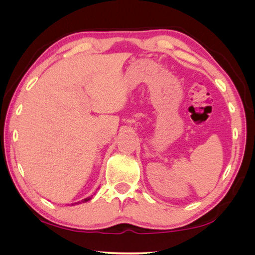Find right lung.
Returning <instances> with one entry per match:
<instances>
[{"label": "right lung", "instance_id": "1", "mask_svg": "<svg viewBox=\"0 0 255 255\" xmlns=\"http://www.w3.org/2000/svg\"><path fill=\"white\" fill-rule=\"evenodd\" d=\"M88 200H91V198H86V199H84L83 202H86V201H88Z\"/></svg>", "mask_w": 255, "mask_h": 255}]
</instances>
